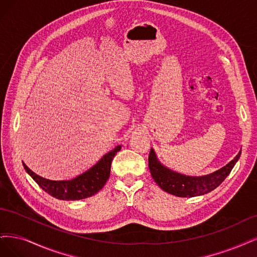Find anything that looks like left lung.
I'll return each instance as SVG.
<instances>
[{
    "label": "left lung",
    "mask_w": 257,
    "mask_h": 257,
    "mask_svg": "<svg viewBox=\"0 0 257 257\" xmlns=\"http://www.w3.org/2000/svg\"><path fill=\"white\" fill-rule=\"evenodd\" d=\"M240 155H241V151L233 160L216 172L204 176H188L163 165L157 158V155L152 148L148 156V167H150L155 183L163 191L179 197H193L204 195L220 186L233 170Z\"/></svg>",
    "instance_id": "1"
}]
</instances>
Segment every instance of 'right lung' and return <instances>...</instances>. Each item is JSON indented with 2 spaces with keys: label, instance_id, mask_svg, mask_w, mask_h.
I'll list each match as a JSON object with an SVG mask.
<instances>
[{
  "label": "right lung",
  "instance_id": "add662e5",
  "mask_svg": "<svg viewBox=\"0 0 257 257\" xmlns=\"http://www.w3.org/2000/svg\"><path fill=\"white\" fill-rule=\"evenodd\" d=\"M120 148V145L116 146L111 152L106 153L92 168L70 180L47 179L30 170L23 161L22 164L29 175L47 193L57 200L78 201L95 195L103 188L110 177L112 160Z\"/></svg>",
  "mask_w": 257,
  "mask_h": 257
}]
</instances>
